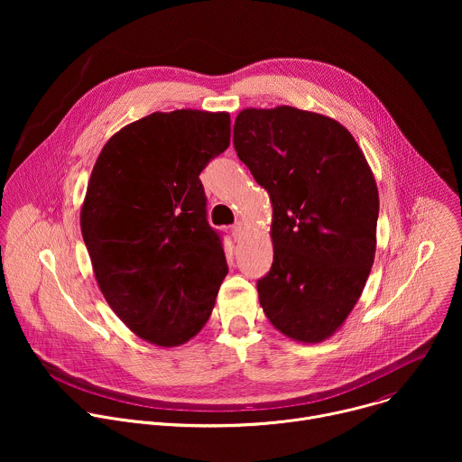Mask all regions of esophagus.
I'll use <instances>...</instances> for the list:
<instances>
[{"mask_svg": "<svg viewBox=\"0 0 462 462\" xmlns=\"http://www.w3.org/2000/svg\"><path fill=\"white\" fill-rule=\"evenodd\" d=\"M245 232H246V226H245V223H243V221L236 223V226H234V230H232V234H234V239H236V241H239V239L245 236Z\"/></svg>", "mask_w": 462, "mask_h": 462, "instance_id": "esophagus-1", "label": "esophagus"}]
</instances>
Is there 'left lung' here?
I'll return each mask as SVG.
<instances>
[{"mask_svg": "<svg viewBox=\"0 0 462 462\" xmlns=\"http://www.w3.org/2000/svg\"><path fill=\"white\" fill-rule=\"evenodd\" d=\"M234 146L273 203L274 259L257 282L263 312L294 342L331 338L376 252L378 188L364 152L338 120L292 106L239 111Z\"/></svg>", "mask_w": 462, "mask_h": 462, "instance_id": "8db88e82", "label": "left lung"}]
</instances>
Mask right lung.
Segmentation results:
<instances>
[{"instance_id": "right-lung-1", "label": "right lung", "mask_w": 462, "mask_h": 462, "mask_svg": "<svg viewBox=\"0 0 462 462\" xmlns=\"http://www.w3.org/2000/svg\"><path fill=\"white\" fill-rule=\"evenodd\" d=\"M230 144L226 111H155L104 144L80 210L95 280L131 333L177 347L207 325L228 274L199 173Z\"/></svg>"}]
</instances>
